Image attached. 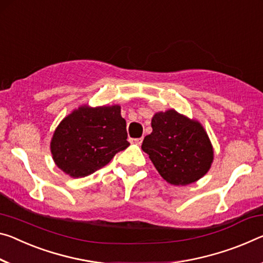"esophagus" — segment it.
<instances>
[{
	"mask_svg": "<svg viewBox=\"0 0 263 263\" xmlns=\"http://www.w3.org/2000/svg\"><path fill=\"white\" fill-rule=\"evenodd\" d=\"M131 143L132 144H136V145H140L143 143V138H136V139H131Z\"/></svg>",
	"mask_w": 263,
	"mask_h": 263,
	"instance_id": "34e87169",
	"label": "esophagus"
}]
</instances>
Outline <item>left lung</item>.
Masks as SVG:
<instances>
[{"mask_svg":"<svg viewBox=\"0 0 263 263\" xmlns=\"http://www.w3.org/2000/svg\"><path fill=\"white\" fill-rule=\"evenodd\" d=\"M141 149L171 185L186 186L210 171L214 149L201 123L174 109L156 112Z\"/></svg>","mask_w":263,"mask_h":263,"instance_id":"8db88e82","label":"left lung"}]
</instances>
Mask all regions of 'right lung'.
<instances>
[{
	"instance_id": "1",
	"label": "right lung",
	"mask_w": 263,
	"mask_h": 263,
	"mask_svg": "<svg viewBox=\"0 0 263 263\" xmlns=\"http://www.w3.org/2000/svg\"><path fill=\"white\" fill-rule=\"evenodd\" d=\"M126 122L120 105L87 104L62 119L50 141L56 166L71 178L90 176L128 147Z\"/></svg>"
}]
</instances>
